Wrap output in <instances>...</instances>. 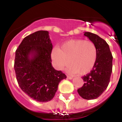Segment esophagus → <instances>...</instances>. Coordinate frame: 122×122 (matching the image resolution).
I'll return each instance as SVG.
<instances>
[{
    "label": "esophagus",
    "mask_w": 122,
    "mask_h": 122,
    "mask_svg": "<svg viewBox=\"0 0 122 122\" xmlns=\"http://www.w3.org/2000/svg\"><path fill=\"white\" fill-rule=\"evenodd\" d=\"M67 78L68 79H73V77H71V76H68V75H67Z\"/></svg>",
    "instance_id": "obj_1"
}]
</instances>
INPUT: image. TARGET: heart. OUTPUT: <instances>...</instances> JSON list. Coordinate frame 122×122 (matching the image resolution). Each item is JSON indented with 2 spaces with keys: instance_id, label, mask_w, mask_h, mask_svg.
I'll return each mask as SVG.
<instances>
[{
  "instance_id": "obj_1",
  "label": "heart",
  "mask_w": 122,
  "mask_h": 122,
  "mask_svg": "<svg viewBox=\"0 0 122 122\" xmlns=\"http://www.w3.org/2000/svg\"><path fill=\"white\" fill-rule=\"evenodd\" d=\"M97 56L95 44L91 41L82 39L67 41L60 48H54L51 52L55 67L62 70L69 64L67 71L72 74L88 73L96 64Z\"/></svg>"
}]
</instances>
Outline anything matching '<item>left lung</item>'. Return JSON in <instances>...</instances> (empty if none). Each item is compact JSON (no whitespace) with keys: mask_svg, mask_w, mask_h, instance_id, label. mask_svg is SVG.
<instances>
[{"mask_svg":"<svg viewBox=\"0 0 122 122\" xmlns=\"http://www.w3.org/2000/svg\"><path fill=\"white\" fill-rule=\"evenodd\" d=\"M84 35L95 44L97 52L96 64L90 73L82 77L84 84L77 90L80 96L90 100L100 96L108 86L112 70L113 58L109 46L103 39L88 32H84Z\"/></svg>","mask_w":122,"mask_h":122,"instance_id":"left-lung-1","label":"left lung"}]
</instances>
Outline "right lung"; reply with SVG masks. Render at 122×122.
<instances>
[{"label":"right lung","mask_w":122,"mask_h":122,"mask_svg":"<svg viewBox=\"0 0 122 122\" xmlns=\"http://www.w3.org/2000/svg\"><path fill=\"white\" fill-rule=\"evenodd\" d=\"M52 45L49 32L39 30L24 38L15 51L14 70L19 86L39 102L51 101L66 75L51 64Z\"/></svg>","instance_id":"obj_1"}]
</instances>
